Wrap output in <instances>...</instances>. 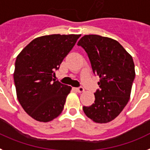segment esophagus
Segmentation results:
<instances>
[{"label":"esophagus","instance_id":"34e87169","mask_svg":"<svg viewBox=\"0 0 150 150\" xmlns=\"http://www.w3.org/2000/svg\"><path fill=\"white\" fill-rule=\"evenodd\" d=\"M84 88L83 87H82V86H80V87H78V88H76V91H77L78 93H83L84 92Z\"/></svg>","mask_w":150,"mask_h":150}]
</instances>
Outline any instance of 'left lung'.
<instances>
[{
	"mask_svg": "<svg viewBox=\"0 0 150 150\" xmlns=\"http://www.w3.org/2000/svg\"><path fill=\"white\" fill-rule=\"evenodd\" d=\"M77 45L86 52L93 72L100 77L94 103L83 106L84 113L97 123L110 122L130 97L136 74L133 57L116 40L100 35H84Z\"/></svg>",
	"mask_w": 150,
	"mask_h": 150,
	"instance_id": "1",
	"label": "left lung"
}]
</instances>
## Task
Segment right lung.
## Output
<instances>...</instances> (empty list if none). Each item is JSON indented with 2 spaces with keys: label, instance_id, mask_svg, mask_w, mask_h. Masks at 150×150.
<instances>
[{
  "label": "right lung",
  "instance_id": "1",
  "mask_svg": "<svg viewBox=\"0 0 150 150\" xmlns=\"http://www.w3.org/2000/svg\"><path fill=\"white\" fill-rule=\"evenodd\" d=\"M80 37L42 36L33 40L17 55L13 73L17 100L35 120L50 122L64 110L72 88L53 77Z\"/></svg>",
  "mask_w": 150,
  "mask_h": 150
}]
</instances>
